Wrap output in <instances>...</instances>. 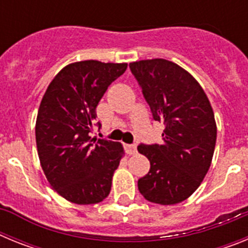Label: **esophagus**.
Listing matches in <instances>:
<instances>
[{"label":"esophagus","mask_w":248,"mask_h":248,"mask_svg":"<svg viewBox=\"0 0 248 248\" xmlns=\"http://www.w3.org/2000/svg\"><path fill=\"white\" fill-rule=\"evenodd\" d=\"M125 150L129 155H134L137 153V145H134V144L129 145L128 144V145H125Z\"/></svg>","instance_id":"1"}]
</instances>
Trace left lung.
Returning a JSON list of instances; mask_svg holds the SVG:
<instances>
[{
    "instance_id": "1",
    "label": "left lung",
    "mask_w": 248,
    "mask_h": 248,
    "mask_svg": "<svg viewBox=\"0 0 248 248\" xmlns=\"http://www.w3.org/2000/svg\"><path fill=\"white\" fill-rule=\"evenodd\" d=\"M154 120L164 123L161 145L140 144L150 170L138 181L150 202L175 205L191 196L209 171L217 128L210 100L194 77L163 58L129 64Z\"/></svg>"
}]
</instances>
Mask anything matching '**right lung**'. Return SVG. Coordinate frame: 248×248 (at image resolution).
<instances>
[{
    "label": "right lung",
    "instance_id": "1",
    "mask_svg": "<svg viewBox=\"0 0 248 248\" xmlns=\"http://www.w3.org/2000/svg\"><path fill=\"white\" fill-rule=\"evenodd\" d=\"M126 67L93 59L71 63L43 95L36 120L39 161L50 186L71 202L98 203L110 192L124 149L118 141L92 138L91 131L98 103Z\"/></svg>",
    "mask_w": 248,
    "mask_h": 248
}]
</instances>
